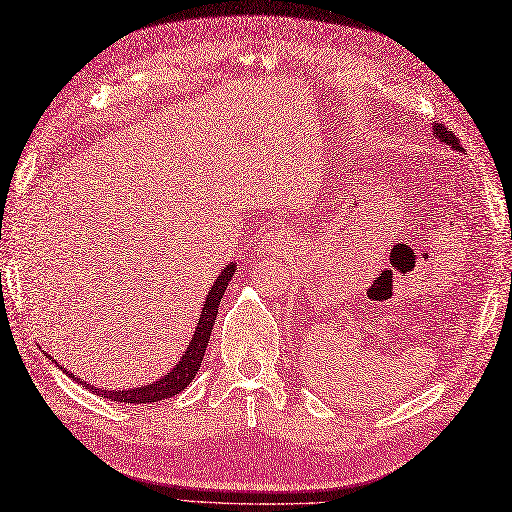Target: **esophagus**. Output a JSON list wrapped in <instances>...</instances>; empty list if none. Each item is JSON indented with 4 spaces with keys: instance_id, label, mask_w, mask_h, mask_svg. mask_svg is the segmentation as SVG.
<instances>
[{
    "instance_id": "1",
    "label": "esophagus",
    "mask_w": 512,
    "mask_h": 512,
    "mask_svg": "<svg viewBox=\"0 0 512 512\" xmlns=\"http://www.w3.org/2000/svg\"><path fill=\"white\" fill-rule=\"evenodd\" d=\"M288 243L286 232L282 230H271L267 232V237L262 239V252H275V250H284V245Z\"/></svg>"
}]
</instances>
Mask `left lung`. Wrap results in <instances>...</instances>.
<instances>
[{"label":"left lung","mask_w":512,"mask_h":512,"mask_svg":"<svg viewBox=\"0 0 512 512\" xmlns=\"http://www.w3.org/2000/svg\"><path fill=\"white\" fill-rule=\"evenodd\" d=\"M433 135L437 137L439 142H444V144H448L450 148L457 150V153H461V142L457 140V135H454L450 129H446V127H439V124L435 122V127H433Z\"/></svg>","instance_id":"1"}]
</instances>
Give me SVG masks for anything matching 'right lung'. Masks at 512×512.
<instances>
[{
  "instance_id": "add662e5",
  "label": "right lung",
  "mask_w": 512,
  "mask_h": 512,
  "mask_svg": "<svg viewBox=\"0 0 512 512\" xmlns=\"http://www.w3.org/2000/svg\"><path fill=\"white\" fill-rule=\"evenodd\" d=\"M234 271H237V265H234V262H230V265H226L222 269V273L217 275V280L211 286V293L206 295V299H204V308H202V314H200V319H198V327H196V331H193V338L187 344L185 355L181 357V362H178L168 372V375H163L159 381H153L150 385H142V388H131V390H107V388L103 390V388H94V385L77 379V375H73V372H66V370L64 372L73 381H77L79 385H84L88 392H92L96 396H103V398L118 400V403H133V405L159 403V400L172 398L178 392H183L187 385L191 383V379L196 377V372H198V368L202 364V357L206 353V344H209L211 329H213L215 319H217L219 301H222ZM51 362L62 370V366L55 362V359H51Z\"/></svg>"
}]
</instances>
